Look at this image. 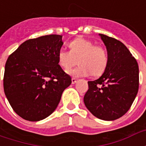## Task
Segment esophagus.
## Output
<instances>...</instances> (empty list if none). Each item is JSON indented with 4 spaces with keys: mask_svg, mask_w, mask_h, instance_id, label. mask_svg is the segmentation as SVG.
<instances>
[{
    "mask_svg": "<svg viewBox=\"0 0 146 146\" xmlns=\"http://www.w3.org/2000/svg\"><path fill=\"white\" fill-rule=\"evenodd\" d=\"M72 84H76V81H77V79H76V78H72Z\"/></svg>",
    "mask_w": 146,
    "mask_h": 146,
    "instance_id": "1",
    "label": "esophagus"
}]
</instances>
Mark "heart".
I'll return each instance as SVG.
<instances>
[{
    "label": "heart",
    "instance_id": "obj_1",
    "mask_svg": "<svg viewBox=\"0 0 146 146\" xmlns=\"http://www.w3.org/2000/svg\"><path fill=\"white\" fill-rule=\"evenodd\" d=\"M70 51L61 49L58 52V65L65 70H70L78 58L79 66L69 72L73 76H99L103 73L108 64V54L102 45L84 37H77L69 44Z\"/></svg>",
    "mask_w": 146,
    "mask_h": 146
}]
</instances>
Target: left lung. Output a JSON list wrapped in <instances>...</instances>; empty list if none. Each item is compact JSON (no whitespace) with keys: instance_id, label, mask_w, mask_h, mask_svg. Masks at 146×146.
Instances as JSON below:
<instances>
[{"instance_id":"left-lung-1","label":"left lung","mask_w":146,"mask_h":146,"mask_svg":"<svg viewBox=\"0 0 146 146\" xmlns=\"http://www.w3.org/2000/svg\"><path fill=\"white\" fill-rule=\"evenodd\" d=\"M106 47L108 64L98 79L88 81L84 97L87 109L98 119L114 120L123 116L138 94V62L118 40L99 34Z\"/></svg>"}]
</instances>
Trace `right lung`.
Listing matches in <instances>:
<instances>
[{
  "instance_id": "1",
  "label": "right lung",
  "mask_w": 146,
  "mask_h": 146,
  "mask_svg": "<svg viewBox=\"0 0 146 146\" xmlns=\"http://www.w3.org/2000/svg\"><path fill=\"white\" fill-rule=\"evenodd\" d=\"M61 35H46L23 42L6 62L4 91L11 108L29 121H39L57 108L71 77L58 62Z\"/></svg>"
}]
</instances>
